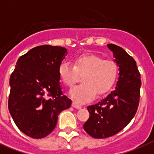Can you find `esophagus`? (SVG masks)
<instances>
[{
	"label": "esophagus",
	"mask_w": 154,
	"mask_h": 154,
	"mask_svg": "<svg viewBox=\"0 0 154 154\" xmlns=\"http://www.w3.org/2000/svg\"><path fill=\"white\" fill-rule=\"evenodd\" d=\"M72 107L76 108V109H81V108H82V105H79V104H77V102H75V101H73V102H72Z\"/></svg>",
	"instance_id": "34e87169"
}]
</instances>
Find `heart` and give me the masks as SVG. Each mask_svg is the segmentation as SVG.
<instances>
[{"mask_svg": "<svg viewBox=\"0 0 154 154\" xmlns=\"http://www.w3.org/2000/svg\"><path fill=\"white\" fill-rule=\"evenodd\" d=\"M82 77V84L72 88L69 95L77 102L91 101L97 94L101 96L113 86L118 66L113 60L105 59L96 54H84L78 57L72 65L69 61L63 62L59 67V76L65 85L72 87Z\"/></svg>", "mask_w": 154, "mask_h": 154, "instance_id": "heart-1", "label": "heart"}]
</instances>
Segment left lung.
Returning a JSON list of instances; mask_svg holds the SVG:
<instances>
[{
    "mask_svg": "<svg viewBox=\"0 0 154 154\" xmlns=\"http://www.w3.org/2000/svg\"><path fill=\"white\" fill-rule=\"evenodd\" d=\"M107 46L119 66V77L113 91L87 107L90 116L83 128L94 138L109 137L122 130L136 114L140 101L141 74L135 60L116 45Z\"/></svg>",
    "mask_w": 154,
    "mask_h": 154,
    "instance_id": "obj_1",
    "label": "left lung"
}]
</instances>
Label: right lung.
<instances>
[{
  "mask_svg": "<svg viewBox=\"0 0 154 154\" xmlns=\"http://www.w3.org/2000/svg\"><path fill=\"white\" fill-rule=\"evenodd\" d=\"M66 54L63 47H35L20 57L11 74L8 110L18 129L30 137L48 136L59 113L71 106L59 82V67Z\"/></svg>",
  "mask_w": 154,
  "mask_h": 154,
  "instance_id": "right-lung-1",
  "label": "right lung"
}]
</instances>
